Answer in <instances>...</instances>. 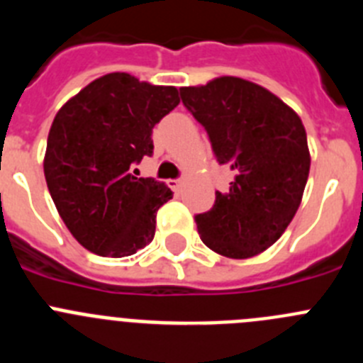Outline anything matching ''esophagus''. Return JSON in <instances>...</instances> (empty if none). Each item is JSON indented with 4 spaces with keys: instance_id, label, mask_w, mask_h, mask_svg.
I'll return each mask as SVG.
<instances>
[{
    "instance_id": "esophagus-1",
    "label": "esophagus",
    "mask_w": 363,
    "mask_h": 363,
    "mask_svg": "<svg viewBox=\"0 0 363 363\" xmlns=\"http://www.w3.org/2000/svg\"><path fill=\"white\" fill-rule=\"evenodd\" d=\"M167 185L172 189L174 192H179V189H182V185H184V182L182 179H167Z\"/></svg>"
}]
</instances>
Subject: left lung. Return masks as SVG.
Returning <instances> with one entry per match:
<instances>
[{
	"label": "left lung",
	"instance_id": "obj_1",
	"mask_svg": "<svg viewBox=\"0 0 363 363\" xmlns=\"http://www.w3.org/2000/svg\"><path fill=\"white\" fill-rule=\"evenodd\" d=\"M182 102L203 125L219 164L235 172L214 207L196 216L201 241L216 254L247 259L272 247L301 205L310 151L297 113L262 86L219 77L179 88Z\"/></svg>",
	"mask_w": 363,
	"mask_h": 363
}]
</instances>
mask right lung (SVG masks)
Returning <instances> with one entry per match:
<instances>
[{"mask_svg":"<svg viewBox=\"0 0 363 363\" xmlns=\"http://www.w3.org/2000/svg\"><path fill=\"white\" fill-rule=\"evenodd\" d=\"M178 104L174 86L116 72L89 82L57 111L46 142V185L86 250L125 257L152 241L156 212L172 192L131 169L152 155V128Z\"/></svg>","mask_w":363,"mask_h":363,"instance_id":"1","label":"right lung"}]
</instances>
